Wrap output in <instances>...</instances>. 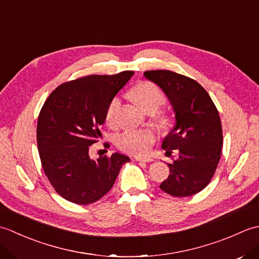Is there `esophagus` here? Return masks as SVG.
<instances>
[{
	"label": "esophagus",
	"mask_w": 259,
	"mask_h": 259,
	"mask_svg": "<svg viewBox=\"0 0 259 259\" xmlns=\"http://www.w3.org/2000/svg\"><path fill=\"white\" fill-rule=\"evenodd\" d=\"M135 159L137 161H145V162H150L153 160L152 158H149V157H136Z\"/></svg>",
	"instance_id": "obj_1"
}]
</instances>
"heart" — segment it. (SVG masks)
<instances>
[{
  "mask_svg": "<svg viewBox=\"0 0 259 259\" xmlns=\"http://www.w3.org/2000/svg\"><path fill=\"white\" fill-rule=\"evenodd\" d=\"M130 96L144 111H148L149 109H158L166 100L160 88L149 81H142L136 84L130 91ZM120 108V98H112L106 110V121L109 125L113 126L117 124ZM153 141L155 137L150 131L129 129L117 136L115 145L120 150L126 153L142 156L149 151Z\"/></svg>",
  "mask_w": 259,
  "mask_h": 259,
  "instance_id": "b5f03b06",
  "label": "heart"
}]
</instances>
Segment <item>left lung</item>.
<instances>
[{
  "instance_id": "1",
  "label": "left lung",
  "mask_w": 259,
  "mask_h": 259,
  "mask_svg": "<svg viewBox=\"0 0 259 259\" xmlns=\"http://www.w3.org/2000/svg\"><path fill=\"white\" fill-rule=\"evenodd\" d=\"M145 76L161 88L171 103L176 124L162 141L167 153L179 150L168 163L170 174L160 185L174 197H188L210 183L221 160L223 130L218 110L208 92L188 76L169 70L146 71Z\"/></svg>"
}]
</instances>
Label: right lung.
I'll list each match as a JSON object with an SVG mask.
<instances>
[{"mask_svg": "<svg viewBox=\"0 0 259 259\" xmlns=\"http://www.w3.org/2000/svg\"><path fill=\"white\" fill-rule=\"evenodd\" d=\"M133 75L134 71H123L65 82L43 104L36 128L38 155L49 181L64 199L78 205L99 200L130 160L118 152L93 160L89 149L102 137L109 102Z\"/></svg>", "mask_w": 259, "mask_h": 259, "instance_id": "obj_1", "label": "right lung"}]
</instances>
